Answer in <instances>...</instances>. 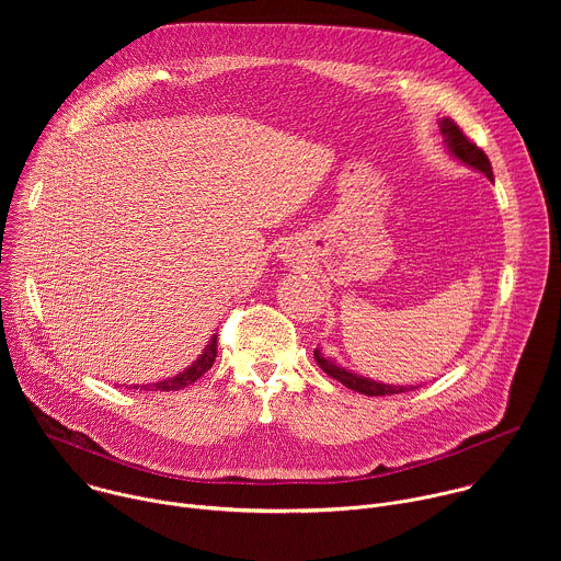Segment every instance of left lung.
Masks as SVG:
<instances>
[{"label":"left lung","instance_id":"left-lung-1","mask_svg":"<svg viewBox=\"0 0 561 561\" xmlns=\"http://www.w3.org/2000/svg\"><path fill=\"white\" fill-rule=\"evenodd\" d=\"M439 130H442V135H444V144H446L448 152H450L455 159H459L461 164H466V167H470V169H474V171H479V173H484V175L493 182V167H491V162H489L486 152H484L482 148H479L477 144H472V141L461 133V128H459L453 119L444 117V119L439 122ZM314 362H317V366L322 368L327 375H331L333 379L342 381L346 388L357 390V392L368 394V397L397 394V392H407V390L417 388V386H392V383H381V381L362 377V375L351 373V370L342 368L340 364L327 359L322 353H319V348H314Z\"/></svg>","mask_w":561,"mask_h":561}]
</instances>
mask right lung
<instances>
[{"mask_svg": "<svg viewBox=\"0 0 561 561\" xmlns=\"http://www.w3.org/2000/svg\"><path fill=\"white\" fill-rule=\"evenodd\" d=\"M215 357H217V335H213L210 337V342L206 344V348H204V353L197 357V362H193L186 370H182L180 375H175V377H169V379H164V381H157V383H137V386H133V388H144V390H180V388H186V386H191L193 381H197L210 366H213V362H215ZM130 388V386H128Z\"/></svg>", "mask_w": 561, "mask_h": 561, "instance_id": "obj_1", "label": "right lung"}]
</instances>
